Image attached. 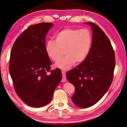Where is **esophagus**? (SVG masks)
Here are the masks:
<instances>
[{
    "mask_svg": "<svg viewBox=\"0 0 127 127\" xmlns=\"http://www.w3.org/2000/svg\"><path fill=\"white\" fill-rule=\"evenodd\" d=\"M62 76H63V81L65 82V79H66V74H65V72L64 71H62Z\"/></svg>",
    "mask_w": 127,
    "mask_h": 127,
    "instance_id": "esophagus-1",
    "label": "esophagus"
}]
</instances>
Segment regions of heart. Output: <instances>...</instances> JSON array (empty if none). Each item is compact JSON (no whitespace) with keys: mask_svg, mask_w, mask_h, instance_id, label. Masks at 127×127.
<instances>
[{"mask_svg":"<svg viewBox=\"0 0 127 127\" xmlns=\"http://www.w3.org/2000/svg\"><path fill=\"white\" fill-rule=\"evenodd\" d=\"M55 39L46 42V51L52 61L58 62L64 50L67 55L55 64L63 70L69 69L76 62L80 63L85 61L91 50L92 37L89 29L66 28L56 34Z\"/></svg>","mask_w":127,"mask_h":127,"instance_id":"heart-1","label":"heart"}]
</instances>
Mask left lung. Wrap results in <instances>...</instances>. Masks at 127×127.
<instances>
[{
	"mask_svg": "<svg viewBox=\"0 0 127 127\" xmlns=\"http://www.w3.org/2000/svg\"><path fill=\"white\" fill-rule=\"evenodd\" d=\"M86 23L93 32L91 50L85 61L66 75L76 88L73 102L83 108L95 104L107 91L115 66L114 50L109 38L97 25Z\"/></svg>",
	"mask_w": 127,
	"mask_h": 127,
	"instance_id": "left-lung-1",
	"label": "left lung"
}]
</instances>
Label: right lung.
<instances>
[{
	"label": "right lung",
	"instance_id": "right-lung-1",
	"mask_svg": "<svg viewBox=\"0 0 127 127\" xmlns=\"http://www.w3.org/2000/svg\"><path fill=\"white\" fill-rule=\"evenodd\" d=\"M53 26L46 22L30 26L17 38L10 51L9 70L15 91L31 107L49 104L62 79L59 68L50 70L45 49L46 35Z\"/></svg>",
	"mask_w": 127,
	"mask_h": 127
}]
</instances>
